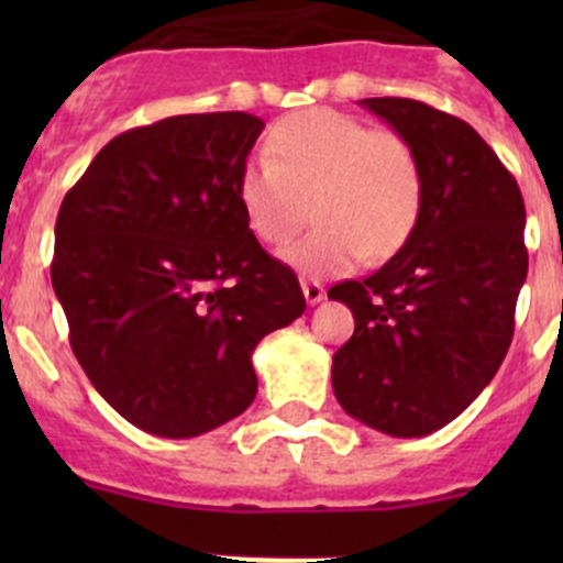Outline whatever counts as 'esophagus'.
I'll list each match as a JSON object with an SVG mask.
<instances>
[{"label": "esophagus", "mask_w": 563, "mask_h": 563, "mask_svg": "<svg viewBox=\"0 0 563 563\" xmlns=\"http://www.w3.org/2000/svg\"><path fill=\"white\" fill-rule=\"evenodd\" d=\"M302 291H305V299H308V305H318L323 297H327L321 283L308 280V277H302Z\"/></svg>", "instance_id": "esophagus-1"}]
</instances>
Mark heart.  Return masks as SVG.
<instances>
[{"label": "heart", "instance_id": "obj_1", "mask_svg": "<svg viewBox=\"0 0 563 563\" xmlns=\"http://www.w3.org/2000/svg\"><path fill=\"white\" fill-rule=\"evenodd\" d=\"M236 201L250 234L283 247L305 223L316 231L283 258L310 277H334L362 258L378 264L397 253L419 223L424 172L411 141L371 128L332 108H308L272 124L264 161L247 163Z\"/></svg>", "mask_w": 563, "mask_h": 563}]
</instances>
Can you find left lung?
I'll return each mask as SVG.
<instances>
[{"label":"left lung","instance_id":"obj_1","mask_svg":"<svg viewBox=\"0 0 563 563\" xmlns=\"http://www.w3.org/2000/svg\"><path fill=\"white\" fill-rule=\"evenodd\" d=\"M360 103L417 146L424 203L382 269L329 288L356 321L332 389L367 428L417 439L463 413L507 356L528 275L526 203L468 122L408 98Z\"/></svg>","mask_w":563,"mask_h":563}]
</instances>
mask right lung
Returning <instances> with one entry per match:
<instances>
[{"instance_id":"add662e5","label":"right lung","mask_w":563,"mask_h":563,"mask_svg":"<svg viewBox=\"0 0 563 563\" xmlns=\"http://www.w3.org/2000/svg\"><path fill=\"white\" fill-rule=\"evenodd\" d=\"M264 122L181 113L98 152L56 214L51 283L92 387L130 424L192 439L258 391L253 349L305 313L250 234L236 179Z\"/></svg>"}]
</instances>
